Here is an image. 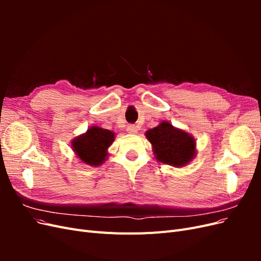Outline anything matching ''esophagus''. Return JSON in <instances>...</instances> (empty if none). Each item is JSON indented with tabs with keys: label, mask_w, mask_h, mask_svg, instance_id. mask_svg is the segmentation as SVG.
I'll list each match as a JSON object with an SVG mask.
<instances>
[{
	"label": "esophagus",
	"mask_w": 261,
	"mask_h": 261,
	"mask_svg": "<svg viewBox=\"0 0 261 261\" xmlns=\"http://www.w3.org/2000/svg\"><path fill=\"white\" fill-rule=\"evenodd\" d=\"M126 130H127L129 134H135L137 133V127L135 125H128L127 127H126Z\"/></svg>",
	"instance_id": "1"
}]
</instances>
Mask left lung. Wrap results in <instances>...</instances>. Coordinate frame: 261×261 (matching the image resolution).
Returning <instances> with one entry per match:
<instances>
[{"mask_svg": "<svg viewBox=\"0 0 261 261\" xmlns=\"http://www.w3.org/2000/svg\"><path fill=\"white\" fill-rule=\"evenodd\" d=\"M153 147L158 160L183 167L195 156V140L187 133L173 127L169 122H162L146 133Z\"/></svg>", "mask_w": 261, "mask_h": 261, "instance_id": "1", "label": "left lung"}]
</instances>
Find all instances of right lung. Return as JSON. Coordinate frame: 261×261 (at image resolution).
Wrapping results in <instances>:
<instances>
[{
  "label": "right lung",
  "mask_w": 261,
  "mask_h": 261,
  "mask_svg": "<svg viewBox=\"0 0 261 261\" xmlns=\"http://www.w3.org/2000/svg\"><path fill=\"white\" fill-rule=\"evenodd\" d=\"M114 134L108 129L91 127L83 136L73 141V148L80 159L90 165L103 163L107 156V149L111 146Z\"/></svg>",
  "instance_id": "1"
}]
</instances>
